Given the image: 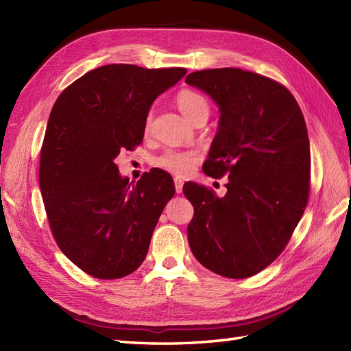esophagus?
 <instances>
[{
	"label": "esophagus",
	"instance_id": "esophagus-1",
	"mask_svg": "<svg viewBox=\"0 0 351 351\" xmlns=\"http://www.w3.org/2000/svg\"><path fill=\"white\" fill-rule=\"evenodd\" d=\"M182 187H184V181L181 178H175V190L176 193H182Z\"/></svg>",
	"mask_w": 351,
	"mask_h": 351
}]
</instances>
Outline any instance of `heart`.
<instances>
[{
    "instance_id": "heart-1",
    "label": "heart",
    "mask_w": 351,
    "mask_h": 351,
    "mask_svg": "<svg viewBox=\"0 0 351 351\" xmlns=\"http://www.w3.org/2000/svg\"><path fill=\"white\" fill-rule=\"evenodd\" d=\"M176 106L181 110V113L191 122L195 121L199 114L208 113V104L204 96L195 90H189V88H185V90H181L178 93ZM145 126L146 130H149V126H151V116H147ZM193 161H195V155L190 152L167 151L166 154H162L155 160V166L167 170L170 173L184 175L191 169Z\"/></svg>"
}]
</instances>
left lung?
Segmentation results:
<instances>
[{"label":"left lung","mask_w":351,"mask_h":351,"mask_svg":"<svg viewBox=\"0 0 351 351\" xmlns=\"http://www.w3.org/2000/svg\"><path fill=\"white\" fill-rule=\"evenodd\" d=\"M185 83L219 107L204 171L229 180L223 197L196 182L184 185L195 208L190 249L208 270L250 278L280 255L306 208L311 151L304 117L287 87L249 71H197Z\"/></svg>","instance_id":"8db88e82"}]
</instances>
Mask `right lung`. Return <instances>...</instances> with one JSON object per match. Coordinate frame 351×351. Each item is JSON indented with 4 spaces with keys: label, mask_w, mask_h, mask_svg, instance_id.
<instances>
[{
    "label": "right lung",
    "mask_w": 351,
    "mask_h": 351,
    "mask_svg": "<svg viewBox=\"0 0 351 351\" xmlns=\"http://www.w3.org/2000/svg\"><path fill=\"white\" fill-rule=\"evenodd\" d=\"M185 73L101 66L64 88L51 110L39 169L45 210L58 247L93 278L137 270L175 195L167 171L151 170L134 185L114 160L141 143L154 101Z\"/></svg>",
    "instance_id": "1"
}]
</instances>
